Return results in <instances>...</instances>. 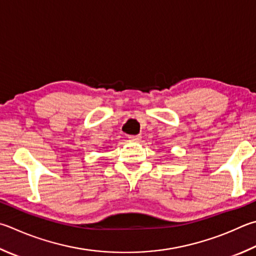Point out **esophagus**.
Returning <instances> with one entry per match:
<instances>
[{"label": "esophagus", "instance_id": "1", "mask_svg": "<svg viewBox=\"0 0 256 256\" xmlns=\"http://www.w3.org/2000/svg\"><path fill=\"white\" fill-rule=\"evenodd\" d=\"M128 140L132 141V142H138L141 140V136H130Z\"/></svg>", "mask_w": 256, "mask_h": 256}]
</instances>
